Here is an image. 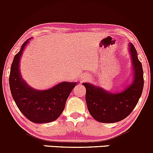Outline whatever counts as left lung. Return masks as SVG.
<instances>
[{
	"instance_id": "obj_1",
	"label": "left lung",
	"mask_w": 153,
	"mask_h": 153,
	"mask_svg": "<svg viewBox=\"0 0 153 153\" xmlns=\"http://www.w3.org/2000/svg\"><path fill=\"white\" fill-rule=\"evenodd\" d=\"M134 71L132 83L122 92L110 93L101 88L84 82L85 101L93 118L102 123H114L122 121L131 114L137 104L144 86L143 70L137 58V52L132 44H129Z\"/></svg>"
}]
</instances>
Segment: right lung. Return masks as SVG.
I'll list each match as a JSON object with an SVG mask.
<instances>
[{"instance_id": "obj_1", "label": "right lung", "mask_w": 153, "mask_h": 153, "mask_svg": "<svg viewBox=\"0 0 153 153\" xmlns=\"http://www.w3.org/2000/svg\"><path fill=\"white\" fill-rule=\"evenodd\" d=\"M29 39L23 44L11 64L10 93L19 109L31 122L37 124L53 122L62 113L67 99L76 82H62L45 91L35 90L29 86L21 77L19 62Z\"/></svg>"}]
</instances>
